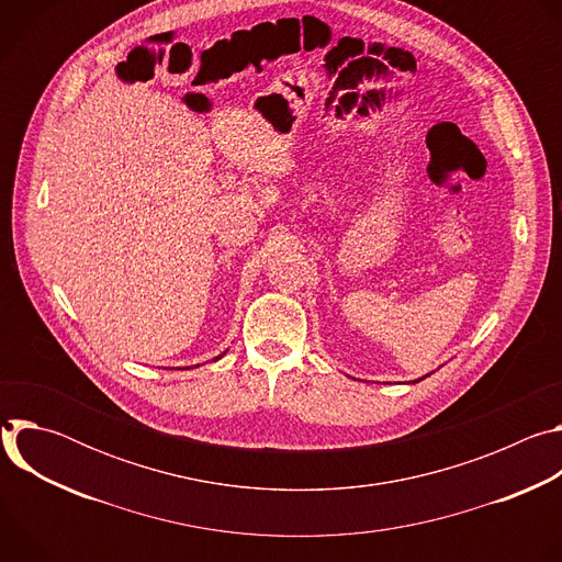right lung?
<instances>
[{
  "label": "right lung",
  "instance_id": "right-lung-1",
  "mask_svg": "<svg viewBox=\"0 0 562 562\" xmlns=\"http://www.w3.org/2000/svg\"><path fill=\"white\" fill-rule=\"evenodd\" d=\"M215 360H217V358H215Z\"/></svg>",
  "mask_w": 562,
  "mask_h": 562
}]
</instances>
